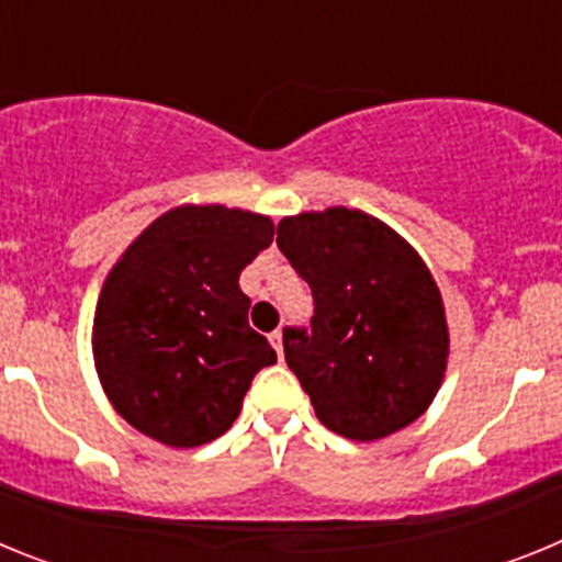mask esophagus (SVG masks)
Wrapping results in <instances>:
<instances>
[{
    "instance_id": "obj_1",
    "label": "esophagus",
    "mask_w": 562,
    "mask_h": 562,
    "mask_svg": "<svg viewBox=\"0 0 562 562\" xmlns=\"http://www.w3.org/2000/svg\"><path fill=\"white\" fill-rule=\"evenodd\" d=\"M270 342H272V349L278 351V357H284V331H281V329L272 331Z\"/></svg>"
}]
</instances>
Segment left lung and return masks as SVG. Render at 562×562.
<instances>
[{
	"label": "left lung",
	"instance_id": "obj_1",
	"mask_svg": "<svg viewBox=\"0 0 562 562\" xmlns=\"http://www.w3.org/2000/svg\"><path fill=\"white\" fill-rule=\"evenodd\" d=\"M276 241L315 295L312 331L286 329L284 355L317 419L351 441L408 428L450 357L428 265L394 227L342 205L284 216Z\"/></svg>",
	"mask_w": 562,
	"mask_h": 562
}]
</instances>
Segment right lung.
I'll return each instance as SVG.
<instances>
[{
  "mask_svg": "<svg viewBox=\"0 0 562 562\" xmlns=\"http://www.w3.org/2000/svg\"><path fill=\"white\" fill-rule=\"evenodd\" d=\"M272 236L261 213L180 205L114 261L98 295L92 355L103 394L132 428L168 448H200L231 430L252 376L276 362L238 290Z\"/></svg>",
  "mask_w": 562,
  "mask_h": 562,
  "instance_id": "obj_1",
  "label": "right lung"
}]
</instances>
